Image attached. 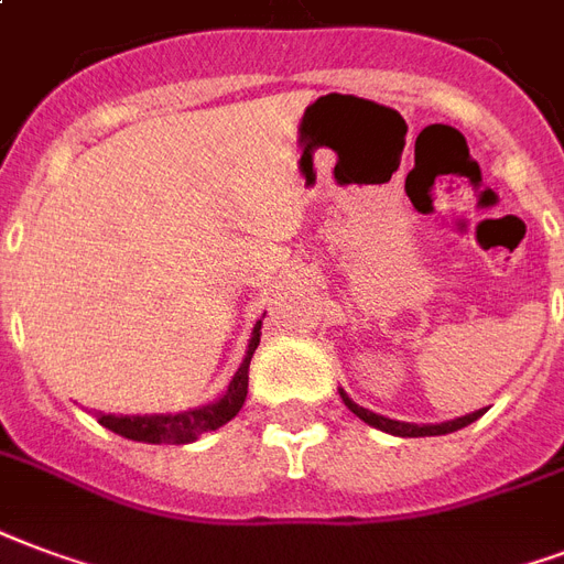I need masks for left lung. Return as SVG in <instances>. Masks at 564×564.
<instances>
[{"instance_id": "8db88e82", "label": "left lung", "mask_w": 564, "mask_h": 564, "mask_svg": "<svg viewBox=\"0 0 564 564\" xmlns=\"http://www.w3.org/2000/svg\"><path fill=\"white\" fill-rule=\"evenodd\" d=\"M338 395H341V401L347 404V410H350V413H357L366 425L378 427V431H387V434H392V437H440V434H452V431H458V427H467L469 422H476V419L485 413V410H476V413L452 419V422H440V425H416V422H398V419H387V416H380V413H371V410L359 408L357 401H350V398H347L345 389H338Z\"/></svg>"}]
</instances>
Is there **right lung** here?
I'll list each match as a JSON object with an SVG mask.
<instances>
[{"label": "right lung", "mask_w": 564, "mask_h": 564, "mask_svg": "<svg viewBox=\"0 0 564 564\" xmlns=\"http://www.w3.org/2000/svg\"><path fill=\"white\" fill-rule=\"evenodd\" d=\"M258 341H261V321H256L252 327V338H249L247 357L235 371V378L228 383V389L217 401L202 404L196 410H184V413H151V416H116V413H97V422L109 431H116L118 437L137 440V443H193L205 431H217L219 425H226L240 413L243 401H247L249 389V362L256 354Z\"/></svg>", "instance_id": "obj_1"}]
</instances>
